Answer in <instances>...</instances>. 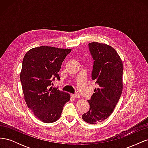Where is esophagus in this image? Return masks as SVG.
I'll list each match as a JSON object with an SVG mask.
<instances>
[{
	"label": "esophagus",
	"mask_w": 148,
	"mask_h": 148,
	"mask_svg": "<svg viewBox=\"0 0 148 148\" xmlns=\"http://www.w3.org/2000/svg\"><path fill=\"white\" fill-rule=\"evenodd\" d=\"M71 96H72L73 98H79V95H78V94H75V95H71Z\"/></svg>",
	"instance_id": "esophagus-1"
}]
</instances>
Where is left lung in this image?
I'll list each match as a JSON object with an SVG mask.
<instances>
[{"label": "left lung", "mask_w": 148, "mask_h": 148, "mask_svg": "<svg viewBox=\"0 0 148 148\" xmlns=\"http://www.w3.org/2000/svg\"><path fill=\"white\" fill-rule=\"evenodd\" d=\"M88 45L95 60L91 77L98 87L88 101L90 108L82 119L89 124H96L109 117L120 99L123 89V64L110 46L97 42Z\"/></svg>", "instance_id": "1"}]
</instances>
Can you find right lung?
Instances as JSON below:
<instances>
[{"instance_id":"right-lung-1","label":"right lung","mask_w":148,"mask_h":148,"mask_svg":"<svg viewBox=\"0 0 148 148\" xmlns=\"http://www.w3.org/2000/svg\"><path fill=\"white\" fill-rule=\"evenodd\" d=\"M71 49L40 46L30 49L23 59L20 81L25 102L36 117L52 123L60 117L70 94L53 88L52 81L60 79L58 72Z\"/></svg>"}]
</instances>
